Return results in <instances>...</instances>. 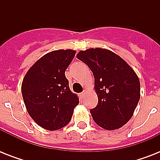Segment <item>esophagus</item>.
<instances>
[{"instance_id":"obj_1","label":"esophagus","mask_w":160,"mask_h":160,"mask_svg":"<svg viewBox=\"0 0 160 160\" xmlns=\"http://www.w3.org/2000/svg\"><path fill=\"white\" fill-rule=\"evenodd\" d=\"M84 95H85V92H82V93H81V94H80V98H83V97H84Z\"/></svg>"}]
</instances>
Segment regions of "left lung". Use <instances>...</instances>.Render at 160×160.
<instances>
[{
	"mask_svg": "<svg viewBox=\"0 0 160 160\" xmlns=\"http://www.w3.org/2000/svg\"><path fill=\"white\" fill-rule=\"evenodd\" d=\"M76 57L95 77L98 105L90 109L94 121L107 130L121 128L131 119L140 98L136 73L119 55L106 49L80 51Z\"/></svg>",
	"mask_w": 160,
	"mask_h": 160,
	"instance_id": "obj_1",
	"label": "left lung"
}]
</instances>
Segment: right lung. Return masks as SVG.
I'll return each instance as SVG.
<instances>
[{
	"label": "right lung",
	"instance_id": "obj_1",
	"mask_svg": "<svg viewBox=\"0 0 160 160\" xmlns=\"http://www.w3.org/2000/svg\"><path fill=\"white\" fill-rule=\"evenodd\" d=\"M75 52L58 50L40 58L26 72L21 93L28 114L47 130H57L70 121L79 98L69 87L65 72Z\"/></svg>",
	"mask_w": 160,
	"mask_h": 160
}]
</instances>
